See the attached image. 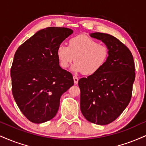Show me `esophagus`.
I'll list each match as a JSON object with an SVG mask.
<instances>
[{"label": "esophagus", "mask_w": 146, "mask_h": 146, "mask_svg": "<svg viewBox=\"0 0 146 146\" xmlns=\"http://www.w3.org/2000/svg\"><path fill=\"white\" fill-rule=\"evenodd\" d=\"M73 80H74V84H77L78 83L79 79H78V77L73 76Z\"/></svg>", "instance_id": "1"}]
</instances>
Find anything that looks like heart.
<instances>
[{
    "label": "heart",
    "instance_id": "heart-1",
    "mask_svg": "<svg viewBox=\"0 0 146 146\" xmlns=\"http://www.w3.org/2000/svg\"><path fill=\"white\" fill-rule=\"evenodd\" d=\"M56 54L60 66L62 68H67L75 60L72 71L91 75L104 66L108 60L110 51L105 44L99 43L92 38L80 35L70 38L68 47L60 45Z\"/></svg>",
    "mask_w": 146,
    "mask_h": 146
}]
</instances>
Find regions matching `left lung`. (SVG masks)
Segmentation results:
<instances>
[{"instance_id": "8db88e82", "label": "left lung", "mask_w": 146, "mask_h": 146, "mask_svg": "<svg viewBox=\"0 0 146 146\" xmlns=\"http://www.w3.org/2000/svg\"><path fill=\"white\" fill-rule=\"evenodd\" d=\"M110 51L108 60L99 71L81 78L80 109L92 123L106 125L117 118L129 104L135 78L132 54L124 43L112 35L91 33Z\"/></svg>"}]
</instances>
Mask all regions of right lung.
I'll return each mask as SVG.
<instances>
[{
    "label": "right lung",
    "mask_w": 146,
    "mask_h": 146,
    "mask_svg": "<svg viewBox=\"0 0 146 146\" xmlns=\"http://www.w3.org/2000/svg\"><path fill=\"white\" fill-rule=\"evenodd\" d=\"M73 31L67 28L40 30L17 48L11 68L12 93L28 120L40 124L57 113L60 99L73 86V75L59 65L58 47Z\"/></svg>",
    "instance_id": "add662e5"
}]
</instances>
